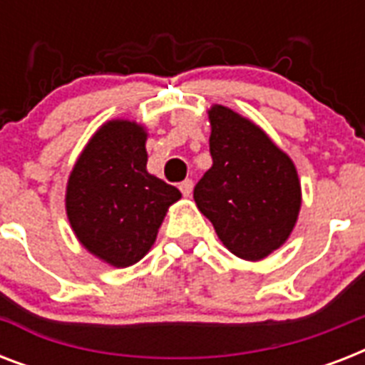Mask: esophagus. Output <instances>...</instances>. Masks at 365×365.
Masks as SVG:
<instances>
[{
	"instance_id": "esophagus-1",
	"label": "esophagus",
	"mask_w": 365,
	"mask_h": 365,
	"mask_svg": "<svg viewBox=\"0 0 365 365\" xmlns=\"http://www.w3.org/2000/svg\"><path fill=\"white\" fill-rule=\"evenodd\" d=\"M180 191H182L183 197H189V195L193 193V180H183L180 183Z\"/></svg>"
}]
</instances>
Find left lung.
Here are the masks:
<instances>
[{
    "mask_svg": "<svg viewBox=\"0 0 365 365\" xmlns=\"http://www.w3.org/2000/svg\"><path fill=\"white\" fill-rule=\"evenodd\" d=\"M210 119L212 168L193 199L229 252L257 261L280 248L294 231L301 183L294 163L259 126L225 106Z\"/></svg>",
    "mask_w": 365,
    "mask_h": 365,
    "instance_id": "8db88e82",
    "label": "left lung"
}]
</instances>
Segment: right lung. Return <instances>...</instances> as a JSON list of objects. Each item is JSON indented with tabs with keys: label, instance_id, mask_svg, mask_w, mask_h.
<instances>
[{
	"label": "right lung",
	"instance_id": "obj_1",
	"mask_svg": "<svg viewBox=\"0 0 365 365\" xmlns=\"http://www.w3.org/2000/svg\"><path fill=\"white\" fill-rule=\"evenodd\" d=\"M148 132L108 121L79 155L66 187V212L79 242L113 267H130L153 246L168 206L182 193L149 174Z\"/></svg>",
	"mask_w": 365,
	"mask_h": 365
}]
</instances>
